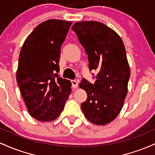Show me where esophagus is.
<instances>
[{
	"instance_id": "esophagus-1",
	"label": "esophagus",
	"mask_w": 155,
	"mask_h": 155,
	"mask_svg": "<svg viewBox=\"0 0 155 155\" xmlns=\"http://www.w3.org/2000/svg\"><path fill=\"white\" fill-rule=\"evenodd\" d=\"M72 82V86L74 88H76L78 87V82L77 81H75V80H73V81H71Z\"/></svg>"
}]
</instances>
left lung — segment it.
I'll use <instances>...</instances> for the list:
<instances>
[{
    "label": "left lung",
    "mask_w": 155,
    "mask_h": 155,
    "mask_svg": "<svg viewBox=\"0 0 155 155\" xmlns=\"http://www.w3.org/2000/svg\"><path fill=\"white\" fill-rule=\"evenodd\" d=\"M72 29L88 55L89 69L98 70L94 84L83 79L79 87L87 93L81 109L93 124L105 125L118 116L127 94L130 66L122 39L105 24L75 22Z\"/></svg>",
    "instance_id": "1"
}]
</instances>
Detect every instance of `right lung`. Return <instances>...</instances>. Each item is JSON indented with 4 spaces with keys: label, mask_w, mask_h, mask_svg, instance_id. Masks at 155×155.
I'll return each mask as SVG.
<instances>
[{
    "label": "right lung",
    "mask_w": 155,
    "mask_h": 155,
    "mask_svg": "<svg viewBox=\"0 0 155 155\" xmlns=\"http://www.w3.org/2000/svg\"><path fill=\"white\" fill-rule=\"evenodd\" d=\"M72 22L48 20L28 36L19 56L17 82L30 115L40 121L60 116L72 83L58 77L61 47Z\"/></svg>",
    "instance_id": "add662e5"
}]
</instances>
